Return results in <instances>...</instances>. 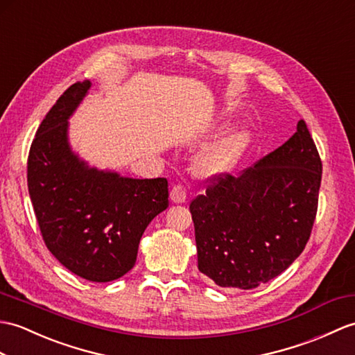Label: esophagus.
Segmentation results:
<instances>
[{
  "mask_svg": "<svg viewBox=\"0 0 355 355\" xmlns=\"http://www.w3.org/2000/svg\"><path fill=\"white\" fill-rule=\"evenodd\" d=\"M187 200V192L183 186H174L171 191V201L174 204H183Z\"/></svg>",
  "mask_w": 355,
  "mask_h": 355,
  "instance_id": "34e87169",
  "label": "esophagus"
}]
</instances>
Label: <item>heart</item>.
<instances>
[{
  "mask_svg": "<svg viewBox=\"0 0 355 355\" xmlns=\"http://www.w3.org/2000/svg\"><path fill=\"white\" fill-rule=\"evenodd\" d=\"M252 142L251 131L239 127L196 154L192 169L201 178H216L232 172Z\"/></svg>",
  "mask_w": 355,
  "mask_h": 355,
  "instance_id": "heart-1",
  "label": "heart"
}]
</instances>
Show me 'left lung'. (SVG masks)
I'll use <instances>...</instances> for the list:
<instances>
[{
    "instance_id": "1",
    "label": "left lung",
    "mask_w": 355,
    "mask_h": 355,
    "mask_svg": "<svg viewBox=\"0 0 355 355\" xmlns=\"http://www.w3.org/2000/svg\"><path fill=\"white\" fill-rule=\"evenodd\" d=\"M320 177L322 163L301 119L295 135L252 168L218 178L189 207L200 272L243 291L284 272L307 245Z\"/></svg>"
}]
</instances>
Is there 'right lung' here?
I'll return each instance as SVG.
<instances>
[{"instance_id": "right-lung-1", "label": "right lung", "mask_w": 355, "mask_h": 355, "mask_svg": "<svg viewBox=\"0 0 355 355\" xmlns=\"http://www.w3.org/2000/svg\"><path fill=\"white\" fill-rule=\"evenodd\" d=\"M89 80L64 90L33 140L27 183L46 248L72 274L95 283L118 279L135 266L150 222L168 209L166 178L122 177L81 159L69 142V119Z\"/></svg>"}]
</instances>
